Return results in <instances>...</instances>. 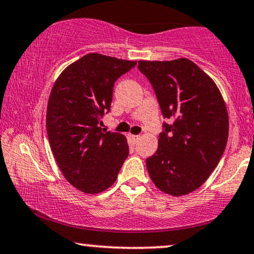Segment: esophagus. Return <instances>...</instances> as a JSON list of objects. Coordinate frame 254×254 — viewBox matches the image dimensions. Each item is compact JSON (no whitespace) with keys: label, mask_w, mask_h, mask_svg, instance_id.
Here are the masks:
<instances>
[{"label":"esophagus","mask_w":254,"mask_h":254,"mask_svg":"<svg viewBox=\"0 0 254 254\" xmlns=\"http://www.w3.org/2000/svg\"><path fill=\"white\" fill-rule=\"evenodd\" d=\"M129 137L131 140L134 141V142H137V141H139V139H140V135H133V134H129Z\"/></svg>","instance_id":"1"}]
</instances>
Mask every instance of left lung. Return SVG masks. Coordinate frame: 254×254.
Here are the masks:
<instances>
[{"label":"left lung","instance_id":"left-lung-1","mask_svg":"<svg viewBox=\"0 0 254 254\" xmlns=\"http://www.w3.org/2000/svg\"><path fill=\"white\" fill-rule=\"evenodd\" d=\"M155 92L163 123L159 147L146 160L154 184L168 195L198 189L218 164L229 136V117L211 78L187 58L140 61Z\"/></svg>","mask_w":254,"mask_h":254}]
</instances>
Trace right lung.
<instances>
[{
	"label": "right lung",
	"mask_w": 254,
	"mask_h": 254,
	"mask_svg": "<svg viewBox=\"0 0 254 254\" xmlns=\"http://www.w3.org/2000/svg\"><path fill=\"white\" fill-rule=\"evenodd\" d=\"M136 65L100 54L72 63L52 87L47 130L59 169L86 193L106 190L117 180L129 148L120 133L99 127L111 111L114 83Z\"/></svg>",
	"instance_id": "right-lung-1"
}]
</instances>
